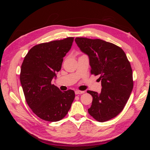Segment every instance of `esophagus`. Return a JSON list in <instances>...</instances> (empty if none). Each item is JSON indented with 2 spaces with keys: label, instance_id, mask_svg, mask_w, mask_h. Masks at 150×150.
Returning a JSON list of instances; mask_svg holds the SVG:
<instances>
[{
  "label": "esophagus",
  "instance_id": "obj_1",
  "mask_svg": "<svg viewBox=\"0 0 150 150\" xmlns=\"http://www.w3.org/2000/svg\"><path fill=\"white\" fill-rule=\"evenodd\" d=\"M84 93V91H79V90H77L75 91V94H83Z\"/></svg>",
  "mask_w": 150,
  "mask_h": 150
}]
</instances>
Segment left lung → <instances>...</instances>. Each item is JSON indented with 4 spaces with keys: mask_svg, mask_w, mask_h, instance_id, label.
<instances>
[{
    "mask_svg": "<svg viewBox=\"0 0 150 150\" xmlns=\"http://www.w3.org/2000/svg\"><path fill=\"white\" fill-rule=\"evenodd\" d=\"M80 49L89 57L91 74L100 75L101 92L87 91L93 96L89 114L99 122L110 120L122 111L133 88V72L125 52L116 45L96 39L76 38Z\"/></svg>",
    "mask_w": 150,
    "mask_h": 150,
    "instance_id": "8db88e82",
    "label": "left lung"
}]
</instances>
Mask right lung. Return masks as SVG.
I'll use <instances>...</instances> for the list:
<instances>
[{
  "label": "right lung",
  "instance_id": "1",
  "mask_svg": "<svg viewBox=\"0 0 150 150\" xmlns=\"http://www.w3.org/2000/svg\"><path fill=\"white\" fill-rule=\"evenodd\" d=\"M73 41L74 38L69 37L35 45L22 64L20 81L26 102L43 120L55 122L64 118L74 99L73 90L62 92L51 84Z\"/></svg>",
  "mask_w": 150,
  "mask_h": 150
}]
</instances>
